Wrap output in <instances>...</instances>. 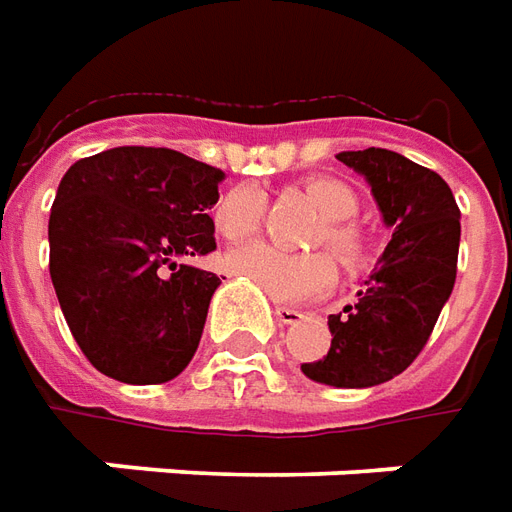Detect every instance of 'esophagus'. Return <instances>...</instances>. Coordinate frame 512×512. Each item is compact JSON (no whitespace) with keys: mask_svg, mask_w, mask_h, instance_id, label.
Instances as JSON below:
<instances>
[{"mask_svg":"<svg viewBox=\"0 0 512 512\" xmlns=\"http://www.w3.org/2000/svg\"><path fill=\"white\" fill-rule=\"evenodd\" d=\"M275 317L281 325H297V322L303 320V311H297V308L289 306H275Z\"/></svg>","mask_w":512,"mask_h":512,"instance_id":"esophagus-1","label":"esophagus"}]
</instances>
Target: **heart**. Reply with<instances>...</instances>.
<instances>
[{"mask_svg":"<svg viewBox=\"0 0 512 512\" xmlns=\"http://www.w3.org/2000/svg\"><path fill=\"white\" fill-rule=\"evenodd\" d=\"M306 195L328 220L320 245H328L344 267H358L366 256V239L353 223H347L358 215V195L353 187L331 176H317L306 181ZM262 215L264 192L253 184H242L223 195L215 223L226 239H248L262 226ZM226 267L228 273L242 275L275 303H303L328 292L336 281V267L325 253L295 256L273 245L234 248L226 256Z\"/></svg>","mask_w":512,"mask_h":512,"instance_id":"1","label":"heart"}]
</instances>
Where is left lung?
<instances>
[{
    "label": "left lung",
    "mask_w": 512,
    "mask_h": 512,
    "mask_svg": "<svg viewBox=\"0 0 512 512\" xmlns=\"http://www.w3.org/2000/svg\"><path fill=\"white\" fill-rule=\"evenodd\" d=\"M364 176L391 239L358 289V300L328 317L331 350L303 375L336 389H369L397 378L422 353L458 270L460 209L436 170L386 148L342 151Z\"/></svg>",
    "instance_id": "obj_1"
}]
</instances>
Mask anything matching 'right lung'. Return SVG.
<instances>
[{
  "label": "right lung",
  "instance_id": "add662e5",
  "mask_svg": "<svg viewBox=\"0 0 512 512\" xmlns=\"http://www.w3.org/2000/svg\"><path fill=\"white\" fill-rule=\"evenodd\" d=\"M223 170L170 148L121 146L65 170L49 215V273L76 344L101 375L168 383L198 350L215 273Z\"/></svg>",
  "mask_w": 512,
  "mask_h": 512
}]
</instances>
